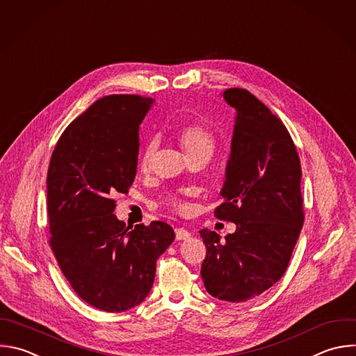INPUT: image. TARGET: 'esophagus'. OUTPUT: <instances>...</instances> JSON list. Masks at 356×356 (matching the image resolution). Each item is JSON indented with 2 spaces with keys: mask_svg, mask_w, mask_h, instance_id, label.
Segmentation results:
<instances>
[{
  "mask_svg": "<svg viewBox=\"0 0 356 356\" xmlns=\"http://www.w3.org/2000/svg\"><path fill=\"white\" fill-rule=\"evenodd\" d=\"M190 236H191L190 230H187L184 227H177L176 229V239L177 241H186V239L190 238Z\"/></svg>",
  "mask_w": 356,
  "mask_h": 356,
  "instance_id": "esophagus-1",
  "label": "esophagus"
}]
</instances>
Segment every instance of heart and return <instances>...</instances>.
I'll return each mask as SVG.
<instances>
[{
  "label": "heart",
  "instance_id": "heart-1",
  "mask_svg": "<svg viewBox=\"0 0 356 356\" xmlns=\"http://www.w3.org/2000/svg\"><path fill=\"white\" fill-rule=\"evenodd\" d=\"M177 143L183 148L188 161H209L215 151V136L212 131L200 123H191L181 127L176 134ZM156 151L155 140H149L140 154V169L148 172L152 163V158ZM163 204L170 209H184L186 205L180 197H168Z\"/></svg>",
  "mask_w": 356,
  "mask_h": 356
}]
</instances>
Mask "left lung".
I'll list each match as a JSON object with an SVG mask.
<instances>
[{
    "label": "left lung",
    "instance_id": "1",
    "mask_svg": "<svg viewBox=\"0 0 356 356\" xmlns=\"http://www.w3.org/2000/svg\"><path fill=\"white\" fill-rule=\"evenodd\" d=\"M236 108L223 202L215 216L236 223L234 233L200 230L207 248L201 277L207 292L226 302L250 300L281 280L303 226L302 169L296 147L280 118L242 88L223 92Z\"/></svg>",
    "mask_w": 356,
    "mask_h": 356
}]
</instances>
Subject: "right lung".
I'll return each mask as SVG.
<instances>
[{"label":"right lung","instance_id":"add662e5","mask_svg":"<svg viewBox=\"0 0 356 356\" xmlns=\"http://www.w3.org/2000/svg\"><path fill=\"white\" fill-rule=\"evenodd\" d=\"M155 100L110 95L96 100L61 134L47 172L50 246L75 293L118 313L148 296L156 260L175 241L162 220L126 226L113 213L136 173L144 117Z\"/></svg>","mask_w":356,"mask_h":356}]
</instances>
